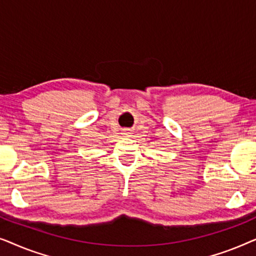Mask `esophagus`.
Returning <instances> with one entry per match:
<instances>
[{
    "label": "esophagus",
    "instance_id": "obj_1",
    "mask_svg": "<svg viewBox=\"0 0 256 256\" xmlns=\"http://www.w3.org/2000/svg\"><path fill=\"white\" fill-rule=\"evenodd\" d=\"M122 135L127 136V135H128V132H127V130H124V132H122Z\"/></svg>",
    "mask_w": 256,
    "mask_h": 256
}]
</instances>
